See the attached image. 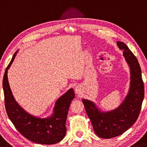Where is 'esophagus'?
Masks as SVG:
<instances>
[{"instance_id": "34e87169", "label": "esophagus", "mask_w": 147, "mask_h": 147, "mask_svg": "<svg viewBox=\"0 0 147 147\" xmlns=\"http://www.w3.org/2000/svg\"><path fill=\"white\" fill-rule=\"evenodd\" d=\"M80 91V88L79 87V86H76L75 88V92L76 93V94H79Z\"/></svg>"}]
</instances>
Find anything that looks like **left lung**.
I'll use <instances>...</instances> for the list:
<instances>
[{
  "mask_svg": "<svg viewBox=\"0 0 147 147\" xmlns=\"http://www.w3.org/2000/svg\"><path fill=\"white\" fill-rule=\"evenodd\" d=\"M117 45L123 50V55L129 65L131 74L129 92L124 101L114 110L103 112L94 102L82 99L95 133L103 139L120 136L134 125L140 113L145 94L141 70L137 59L126 44L118 41Z\"/></svg>",
  "mask_w": 147,
  "mask_h": 147,
  "instance_id": "1",
  "label": "left lung"
}]
</instances>
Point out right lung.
Segmentation results:
<instances>
[{
  "label": "right lung",
  "mask_w": 147,
  "mask_h": 147,
  "mask_svg": "<svg viewBox=\"0 0 147 147\" xmlns=\"http://www.w3.org/2000/svg\"><path fill=\"white\" fill-rule=\"evenodd\" d=\"M18 51L13 54L4 74V103L8 118L23 136L34 143L52 145L61 141L66 134L67 116L71 101L74 98L73 88L69 90L55 102L53 115L47 118L31 115L21 107L13 98L8 83V70L12 63Z\"/></svg>",
  "instance_id": "add662e5"
}]
</instances>
